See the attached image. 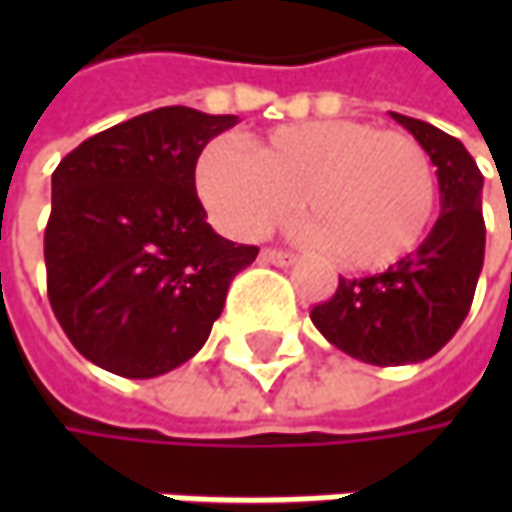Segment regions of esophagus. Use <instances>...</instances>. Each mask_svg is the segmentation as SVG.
Segmentation results:
<instances>
[{"mask_svg":"<svg viewBox=\"0 0 512 512\" xmlns=\"http://www.w3.org/2000/svg\"><path fill=\"white\" fill-rule=\"evenodd\" d=\"M259 259H262L265 265H276V267H290L293 262H296V259H293L290 253H285V250H270V247L259 253Z\"/></svg>","mask_w":512,"mask_h":512,"instance_id":"obj_1","label":"esophagus"}]
</instances>
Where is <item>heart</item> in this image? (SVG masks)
Returning <instances> with one entry per match:
<instances>
[{
  "instance_id": "1",
  "label": "heart",
  "mask_w": 512,
  "mask_h": 512,
  "mask_svg": "<svg viewBox=\"0 0 512 512\" xmlns=\"http://www.w3.org/2000/svg\"><path fill=\"white\" fill-rule=\"evenodd\" d=\"M196 193L233 239H259L302 196L305 242L327 247L344 270H384L427 236L436 213V170L402 130L356 119H313L273 128L250 148L219 136L196 162Z\"/></svg>"
}]
</instances>
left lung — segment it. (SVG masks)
<instances>
[{
  "label": "left lung",
  "mask_w": 512,
  "mask_h": 512,
  "mask_svg": "<svg viewBox=\"0 0 512 512\" xmlns=\"http://www.w3.org/2000/svg\"><path fill=\"white\" fill-rule=\"evenodd\" d=\"M427 150L442 213L422 245L384 273L339 279L313 325L342 353L379 367L436 356L462 327L484 265V176L459 139L422 119L390 113Z\"/></svg>",
  "instance_id": "obj_1"
}]
</instances>
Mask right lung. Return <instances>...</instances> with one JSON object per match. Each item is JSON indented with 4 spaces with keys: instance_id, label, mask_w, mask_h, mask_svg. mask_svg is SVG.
I'll return each mask as SVG.
<instances>
[{
    "instance_id": "obj_1",
    "label": "right lung",
    "mask_w": 512,
    "mask_h": 512,
    "mask_svg": "<svg viewBox=\"0 0 512 512\" xmlns=\"http://www.w3.org/2000/svg\"><path fill=\"white\" fill-rule=\"evenodd\" d=\"M239 116L170 105L85 139L50 179V307L96 367L153 379L193 359L259 247L207 225L196 159Z\"/></svg>"
}]
</instances>
